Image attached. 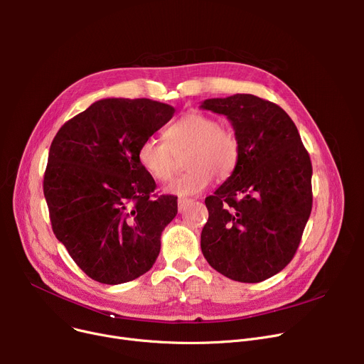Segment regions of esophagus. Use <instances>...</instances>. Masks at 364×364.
<instances>
[{
  "label": "esophagus",
  "instance_id": "esophagus-1",
  "mask_svg": "<svg viewBox=\"0 0 364 364\" xmlns=\"http://www.w3.org/2000/svg\"><path fill=\"white\" fill-rule=\"evenodd\" d=\"M187 202V199H184V198H180L178 199V209H180V211H181V208H183V205Z\"/></svg>",
  "mask_w": 364,
  "mask_h": 364
}]
</instances>
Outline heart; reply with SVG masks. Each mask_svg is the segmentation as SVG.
<instances>
[{"instance_id":"obj_1","label":"heart","mask_w":364,"mask_h":364,"mask_svg":"<svg viewBox=\"0 0 364 364\" xmlns=\"http://www.w3.org/2000/svg\"><path fill=\"white\" fill-rule=\"evenodd\" d=\"M164 140H143L137 149V161L153 180L166 183L177 169V158L186 155L184 166L188 171L166 187V192L176 196L200 193L213 177L225 180L239 161L236 132L198 110L187 112L171 124Z\"/></svg>"}]
</instances>
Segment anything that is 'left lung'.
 <instances>
[{
    "instance_id": "1",
    "label": "left lung",
    "mask_w": 364,
    "mask_h": 364,
    "mask_svg": "<svg viewBox=\"0 0 364 364\" xmlns=\"http://www.w3.org/2000/svg\"><path fill=\"white\" fill-rule=\"evenodd\" d=\"M202 107L225 114L240 146L232 176L205 199L202 254L225 277L258 283L282 272L298 250L313 208L310 155L273 102L235 94Z\"/></svg>"
}]
</instances>
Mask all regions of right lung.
Segmentation results:
<instances>
[{
    "label": "right lung",
    "instance_id": "obj_1",
    "mask_svg": "<svg viewBox=\"0 0 364 364\" xmlns=\"http://www.w3.org/2000/svg\"><path fill=\"white\" fill-rule=\"evenodd\" d=\"M149 99H105L65 122L50 146L44 196L55 237L92 280L119 284L155 264L177 196L155 195L137 149L174 114Z\"/></svg>",
    "mask_w": 364,
    "mask_h": 364
}]
</instances>
